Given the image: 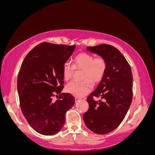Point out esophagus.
I'll return each mask as SVG.
<instances>
[{"mask_svg": "<svg viewBox=\"0 0 155 155\" xmlns=\"http://www.w3.org/2000/svg\"><path fill=\"white\" fill-rule=\"evenodd\" d=\"M81 100V98L79 97H75V101H76V102L78 101L79 100Z\"/></svg>", "mask_w": 155, "mask_h": 155, "instance_id": "obj_1", "label": "esophagus"}]
</instances>
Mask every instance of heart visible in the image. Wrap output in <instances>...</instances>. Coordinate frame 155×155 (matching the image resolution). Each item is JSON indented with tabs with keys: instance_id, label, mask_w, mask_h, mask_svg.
Wrapping results in <instances>:
<instances>
[{
	"instance_id": "obj_1",
	"label": "heart",
	"mask_w": 155,
	"mask_h": 155,
	"mask_svg": "<svg viewBox=\"0 0 155 155\" xmlns=\"http://www.w3.org/2000/svg\"><path fill=\"white\" fill-rule=\"evenodd\" d=\"M107 67L106 59L102 56L94 58L93 55L82 52L74 58L72 64L65 63L63 67V76L65 81L71 79L74 70H83L81 82L71 81L65 87L66 91L75 96L81 97L90 92L93 84L100 82L104 78Z\"/></svg>"
}]
</instances>
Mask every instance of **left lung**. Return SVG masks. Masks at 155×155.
<instances>
[{"instance_id":"obj_1","label":"left lung","mask_w":155,"mask_h":155,"mask_svg":"<svg viewBox=\"0 0 155 155\" xmlns=\"http://www.w3.org/2000/svg\"><path fill=\"white\" fill-rule=\"evenodd\" d=\"M87 50L104 57L107 67L96 90L87 97L89 108L83 120L92 132L105 134L118 127L129 109L133 100V74L124 56L113 46L102 44L88 46ZM94 97L101 100L95 101Z\"/></svg>"}]
</instances>
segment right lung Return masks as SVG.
I'll return each mask as SVG.
<instances>
[{
    "label": "right lung",
    "mask_w": 155,
    "mask_h": 155,
    "mask_svg": "<svg viewBox=\"0 0 155 155\" xmlns=\"http://www.w3.org/2000/svg\"><path fill=\"white\" fill-rule=\"evenodd\" d=\"M76 46L43 42L26 55L18 74L17 91L23 115L37 133L55 134L62 129L65 114L75 103L64 87L63 67ZM55 94L60 97L54 102Z\"/></svg>",
    "instance_id": "1"
}]
</instances>
